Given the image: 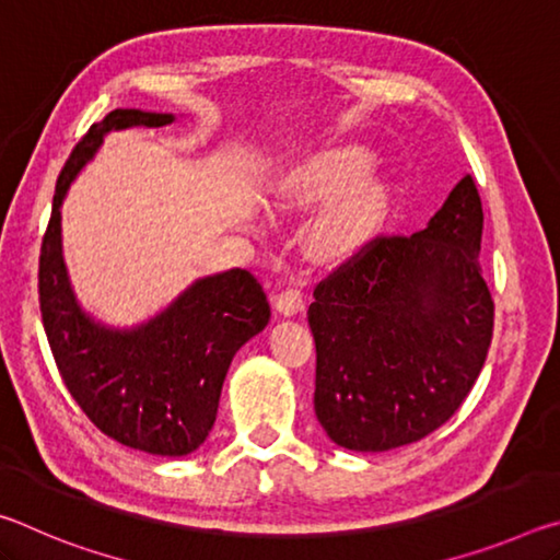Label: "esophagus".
<instances>
[{
	"instance_id": "34e87169",
	"label": "esophagus",
	"mask_w": 560,
	"mask_h": 560,
	"mask_svg": "<svg viewBox=\"0 0 560 560\" xmlns=\"http://www.w3.org/2000/svg\"><path fill=\"white\" fill-rule=\"evenodd\" d=\"M273 303H277V308L281 311L283 316H293L303 308V293H301V289L289 287V289H283L281 293H277V301H273Z\"/></svg>"
}]
</instances>
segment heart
Wrapping results in <instances>:
<instances>
[{
	"instance_id": "1",
	"label": "heart",
	"mask_w": 560,
	"mask_h": 560,
	"mask_svg": "<svg viewBox=\"0 0 560 560\" xmlns=\"http://www.w3.org/2000/svg\"><path fill=\"white\" fill-rule=\"evenodd\" d=\"M368 163H371V153L358 145L320 150L283 179L273 192V205L293 207L334 200L346 191L343 200L318 222L316 246L328 257L353 252L373 234L385 210V187L377 179L355 185Z\"/></svg>"
}]
</instances>
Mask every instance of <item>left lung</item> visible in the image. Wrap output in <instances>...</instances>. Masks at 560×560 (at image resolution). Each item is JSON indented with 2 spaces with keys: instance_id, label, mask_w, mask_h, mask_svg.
I'll use <instances>...</instances> for the list:
<instances>
[{
  "instance_id": "obj_1",
  "label": "left lung",
  "mask_w": 560,
  "mask_h": 560,
  "mask_svg": "<svg viewBox=\"0 0 560 560\" xmlns=\"http://www.w3.org/2000/svg\"><path fill=\"white\" fill-rule=\"evenodd\" d=\"M481 230L464 175L422 232L377 234L316 283L314 410L340 447H402L459 410L494 334Z\"/></svg>"
}]
</instances>
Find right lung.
<instances>
[{"instance_id": "right-lung-1", "label": "right lung", "mask_w": 560, "mask_h": 560, "mask_svg": "<svg viewBox=\"0 0 560 560\" xmlns=\"http://www.w3.org/2000/svg\"><path fill=\"white\" fill-rule=\"evenodd\" d=\"M173 122L170 113L118 108L93 122L56 179L51 220L39 254V308L66 390L89 420L126 447L183 457L200 447L220 407L236 350L269 324V301L246 269L195 281L163 314L132 330H113L73 299L61 259L66 189L110 130Z\"/></svg>"}]
</instances>
